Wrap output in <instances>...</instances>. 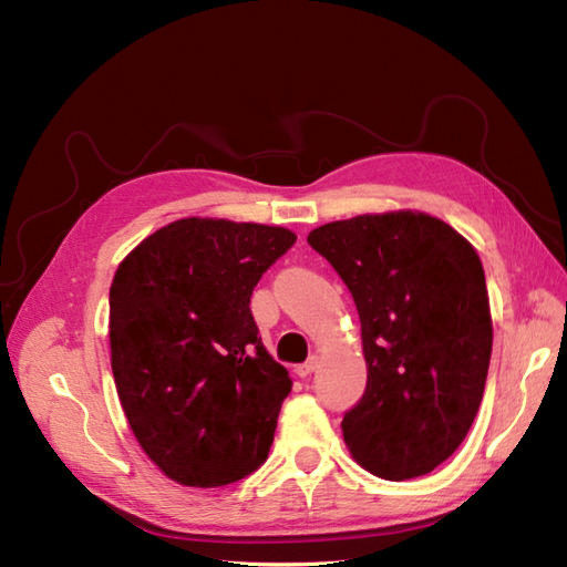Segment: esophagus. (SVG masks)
<instances>
[{"mask_svg":"<svg viewBox=\"0 0 567 567\" xmlns=\"http://www.w3.org/2000/svg\"><path fill=\"white\" fill-rule=\"evenodd\" d=\"M319 364H321V359H319V354H312L310 359H307L305 364H300L296 371H298V375L300 379H310V375L319 369Z\"/></svg>","mask_w":567,"mask_h":567,"instance_id":"obj_1","label":"esophagus"}]
</instances>
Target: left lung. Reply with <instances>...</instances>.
<instances>
[{"instance_id":"8db88e82","label":"left lung","mask_w":567,"mask_h":567,"mask_svg":"<svg viewBox=\"0 0 567 567\" xmlns=\"http://www.w3.org/2000/svg\"><path fill=\"white\" fill-rule=\"evenodd\" d=\"M362 321L367 388L342 416L359 466L385 480L431 473L483 402L492 317L473 246L423 213L359 215L307 236Z\"/></svg>"}]
</instances>
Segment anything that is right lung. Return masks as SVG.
<instances>
[{
  "label": "right lung",
  "instance_id": "1",
  "mask_svg": "<svg viewBox=\"0 0 567 567\" xmlns=\"http://www.w3.org/2000/svg\"><path fill=\"white\" fill-rule=\"evenodd\" d=\"M296 244L281 227L179 219L120 262L111 369L148 458L188 487H219L265 463L290 392L257 336L250 296Z\"/></svg>",
  "mask_w": 567,
  "mask_h": 567
}]
</instances>
